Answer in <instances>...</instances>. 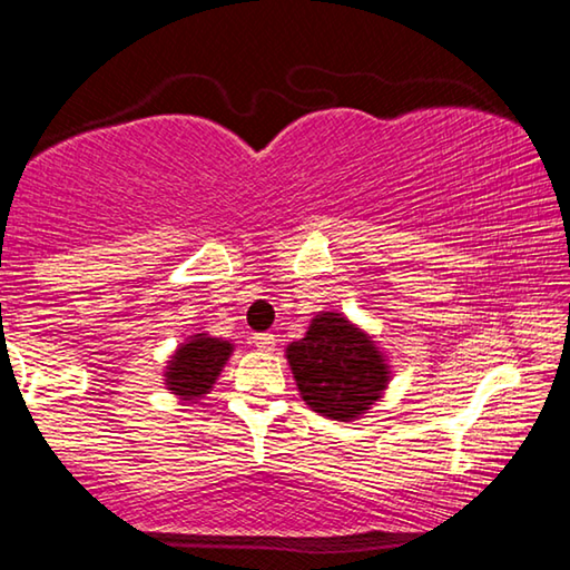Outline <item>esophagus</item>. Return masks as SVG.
<instances>
[{
  "label": "esophagus",
  "mask_w": 570,
  "mask_h": 570,
  "mask_svg": "<svg viewBox=\"0 0 570 570\" xmlns=\"http://www.w3.org/2000/svg\"><path fill=\"white\" fill-rule=\"evenodd\" d=\"M250 342H254V344L258 346V350L272 352V350H274V344H276V336H274L272 332H258V334L250 336Z\"/></svg>",
  "instance_id": "obj_1"
}]
</instances>
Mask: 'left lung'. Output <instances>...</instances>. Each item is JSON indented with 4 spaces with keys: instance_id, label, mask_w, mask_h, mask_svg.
<instances>
[{
    "instance_id": "obj_1",
    "label": "left lung",
    "mask_w": 570,
    "mask_h": 570,
    "mask_svg": "<svg viewBox=\"0 0 570 570\" xmlns=\"http://www.w3.org/2000/svg\"><path fill=\"white\" fill-rule=\"evenodd\" d=\"M286 354L304 402L330 420L360 417L387 384L377 346L340 314L316 316Z\"/></svg>"
}]
</instances>
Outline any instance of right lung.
Listing matches in <instances>:
<instances>
[{
    "mask_svg": "<svg viewBox=\"0 0 570 570\" xmlns=\"http://www.w3.org/2000/svg\"><path fill=\"white\" fill-rule=\"evenodd\" d=\"M234 346L214 336L198 334L183 344L168 366V387L186 400H196L210 390Z\"/></svg>",
    "mask_w": 570,
    "mask_h": 570,
    "instance_id": "obj_1",
    "label": "right lung"
}]
</instances>
